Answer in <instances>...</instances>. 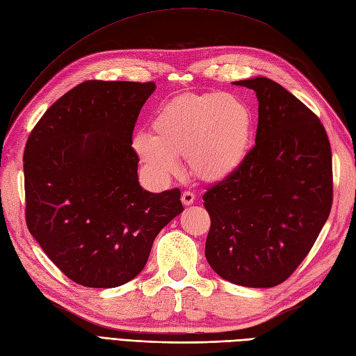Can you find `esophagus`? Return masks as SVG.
Instances as JSON below:
<instances>
[{
    "mask_svg": "<svg viewBox=\"0 0 356 356\" xmlns=\"http://www.w3.org/2000/svg\"><path fill=\"white\" fill-rule=\"evenodd\" d=\"M181 201L184 205H192L195 202V193L190 192V190H184L183 195H181Z\"/></svg>",
    "mask_w": 356,
    "mask_h": 356,
    "instance_id": "esophagus-1",
    "label": "esophagus"
}]
</instances>
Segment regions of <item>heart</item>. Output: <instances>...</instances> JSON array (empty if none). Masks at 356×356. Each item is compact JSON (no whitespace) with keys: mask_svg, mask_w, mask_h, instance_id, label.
Masks as SVG:
<instances>
[{"mask_svg":"<svg viewBox=\"0 0 356 356\" xmlns=\"http://www.w3.org/2000/svg\"><path fill=\"white\" fill-rule=\"evenodd\" d=\"M252 136L246 104L220 92L187 93L163 106L152 120V137L138 134L134 148L159 179L178 173L177 159L202 181L227 178L243 163Z\"/></svg>","mask_w":356,"mask_h":356,"instance_id":"obj_1","label":"heart"}]
</instances>
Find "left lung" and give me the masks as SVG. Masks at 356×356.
Returning a JSON list of instances; mask_svg holds the SVG:
<instances>
[{"instance_id": "left-lung-1", "label": "left lung", "mask_w": 356, "mask_h": 356, "mask_svg": "<svg viewBox=\"0 0 356 356\" xmlns=\"http://www.w3.org/2000/svg\"><path fill=\"white\" fill-rule=\"evenodd\" d=\"M234 84L258 98L255 145L231 175L208 187L205 257L223 280L275 287L316 243L332 207V152L325 127L282 86L257 76Z\"/></svg>"}]
</instances>
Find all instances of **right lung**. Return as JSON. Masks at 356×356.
Returning <instances> with one entry per match:
<instances>
[{
    "instance_id": "right-lung-1",
    "label": "right lung",
    "mask_w": 356,
    "mask_h": 356,
    "mask_svg": "<svg viewBox=\"0 0 356 356\" xmlns=\"http://www.w3.org/2000/svg\"><path fill=\"white\" fill-rule=\"evenodd\" d=\"M154 90V81H84L45 111L25 145L27 228L84 287L136 278L157 234L184 210L179 188L138 184L133 131Z\"/></svg>"
}]
</instances>
